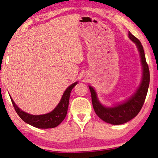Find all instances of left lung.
<instances>
[{"label": "left lung", "mask_w": 158, "mask_h": 158, "mask_svg": "<svg viewBox=\"0 0 158 158\" xmlns=\"http://www.w3.org/2000/svg\"><path fill=\"white\" fill-rule=\"evenodd\" d=\"M128 37L136 44L139 51L143 67V77L137 90L124 102L118 103L114 107H106L99 102L97 94L93 87L89 86L94 109L97 116L108 123L121 125L135 118L142 109L150 84L149 67L145 60L144 49L139 40L128 32Z\"/></svg>", "instance_id": "1"}]
</instances>
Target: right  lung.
Returning a JSON list of instances; mask_svg holds the SVG:
<instances>
[{"label":"right lung","instance_id":"1","mask_svg":"<svg viewBox=\"0 0 158 158\" xmlns=\"http://www.w3.org/2000/svg\"><path fill=\"white\" fill-rule=\"evenodd\" d=\"M77 83L78 82H75V83L71 84L66 89L60 103L52 111L43 115L35 116V115H31L24 112L20 109H19L15 105V102H13V98L10 96V97L16 113L23 121L37 128H55L62 123L67 116L70 93Z\"/></svg>","mask_w":158,"mask_h":158}]
</instances>
